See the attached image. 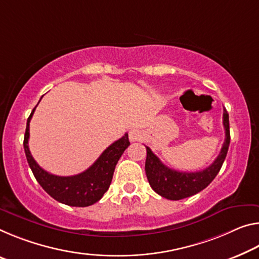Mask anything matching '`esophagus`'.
<instances>
[{"instance_id": "34e87169", "label": "esophagus", "mask_w": 259, "mask_h": 259, "mask_svg": "<svg viewBox=\"0 0 259 259\" xmlns=\"http://www.w3.org/2000/svg\"><path fill=\"white\" fill-rule=\"evenodd\" d=\"M129 139L131 142H138L142 139V131L138 129H133L129 131Z\"/></svg>"}]
</instances>
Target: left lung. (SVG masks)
Returning a JSON list of instances; mask_svg holds the SVG:
<instances>
[{
  "instance_id": "obj_1",
  "label": "left lung",
  "mask_w": 259,
  "mask_h": 259,
  "mask_svg": "<svg viewBox=\"0 0 259 259\" xmlns=\"http://www.w3.org/2000/svg\"><path fill=\"white\" fill-rule=\"evenodd\" d=\"M224 128L226 138L224 145L218 157L205 169L195 173L178 171L168 168L160 161V159L146 146L145 173L151 188L161 197L170 200H180L187 197L194 196L202 191L210 184L217 174L219 173L221 166L227 155L231 134H229V116L227 110L224 109Z\"/></svg>"
}]
</instances>
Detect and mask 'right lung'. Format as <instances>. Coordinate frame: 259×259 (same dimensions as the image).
Wrapping results in <instances>:
<instances>
[{"instance_id":"1","label":"right lung","mask_w":259,"mask_h":259,"mask_svg":"<svg viewBox=\"0 0 259 259\" xmlns=\"http://www.w3.org/2000/svg\"><path fill=\"white\" fill-rule=\"evenodd\" d=\"M36 106L27 118L26 131L24 136V150L26 159L36 181L47 194L57 202L69 206L85 207L101 199L112 182L115 166L123 152L130 145L128 134L114 142L102 152L93 165L85 171L72 176H57L42 169L32 157L28 149L30 121Z\"/></svg>"}]
</instances>
